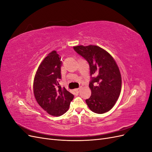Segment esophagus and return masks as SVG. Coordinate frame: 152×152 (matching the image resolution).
I'll return each instance as SVG.
<instances>
[{
    "label": "esophagus",
    "mask_w": 152,
    "mask_h": 152,
    "mask_svg": "<svg viewBox=\"0 0 152 152\" xmlns=\"http://www.w3.org/2000/svg\"><path fill=\"white\" fill-rule=\"evenodd\" d=\"M82 86H80V87H79V88H78V89H75V92H77V93H79V92H80V91L81 90V89H82Z\"/></svg>",
    "instance_id": "obj_1"
}]
</instances>
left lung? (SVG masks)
Returning <instances> with one entry per match:
<instances>
[{"instance_id":"8db88e82","label":"left lung","mask_w":152,"mask_h":152,"mask_svg":"<svg viewBox=\"0 0 152 152\" xmlns=\"http://www.w3.org/2000/svg\"><path fill=\"white\" fill-rule=\"evenodd\" d=\"M73 49L89 63L92 78L91 96L86 102L92 112L102 114L111 110L121 92L122 78L116 61L107 50L97 45H77Z\"/></svg>"}]
</instances>
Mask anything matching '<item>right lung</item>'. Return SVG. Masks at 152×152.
Listing matches in <instances>:
<instances>
[{
  "label": "right lung",
  "instance_id": "obj_1",
  "mask_svg": "<svg viewBox=\"0 0 152 152\" xmlns=\"http://www.w3.org/2000/svg\"><path fill=\"white\" fill-rule=\"evenodd\" d=\"M62 61L56 50L48 54L41 62L34 80V94L37 102L44 111L54 117L66 113L73 96L59 86Z\"/></svg>",
  "mask_w": 152,
  "mask_h": 152
}]
</instances>
